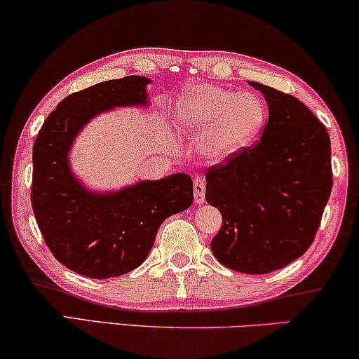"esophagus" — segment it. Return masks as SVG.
<instances>
[{
    "label": "esophagus",
    "instance_id": "obj_1",
    "mask_svg": "<svg viewBox=\"0 0 359 359\" xmlns=\"http://www.w3.org/2000/svg\"><path fill=\"white\" fill-rule=\"evenodd\" d=\"M194 198L195 203H203L205 201V179L196 177L194 180Z\"/></svg>",
    "mask_w": 359,
    "mask_h": 359
}]
</instances>
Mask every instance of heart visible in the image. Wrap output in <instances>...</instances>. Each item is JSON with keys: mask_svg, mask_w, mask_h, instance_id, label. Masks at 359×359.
<instances>
[{"mask_svg": "<svg viewBox=\"0 0 359 359\" xmlns=\"http://www.w3.org/2000/svg\"><path fill=\"white\" fill-rule=\"evenodd\" d=\"M179 127L191 136H205V153L226 161L241 153L260 133L265 107L254 94H241L219 86H191L174 110Z\"/></svg>", "mask_w": 359, "mask_h": 359, "instance_id": "obj_1", "label": "heart"}]
</instances>
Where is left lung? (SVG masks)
<instances>
[{"label": "left lung", "mask_w": 359, "mask_h": 359, "mask_svg": "<svg viewBox=\"0 0 359 359\" xmlns=\"http://www.w3.org/2000/svg\"><path fill=\"white\" fill-rule=\"evenodd\" d=\"M265 95L260 141L206 172L205 198L223 215L216 260L249 275L280 270L309 249L332 191L330 136L294 95L249 81Z\"/></svg>", "instance_id": "8db88e82"}]
</instances>
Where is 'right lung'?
<instances>
[{
	"label": "right lung",
	"instance_id": "1",
	"mask_svg": "<svg viewBox=\"0 0 359 359\" xmlns=\"http://www.w3.org/2000/svg\"><path fill=\"white\" fill-rule=\"evenodd\" d=\"M149 83L125 76L69 94L35 138L30 201L39 229L55 259L88 278L135 270L148 257L163 221L194 203L189 174L95 194L69 169V149L84 125L109 109L148 105Z\"/></svg>",
	"mask_w": 359,
	"mask_h": 359
}]
</instances>
